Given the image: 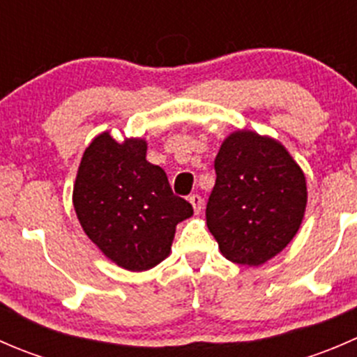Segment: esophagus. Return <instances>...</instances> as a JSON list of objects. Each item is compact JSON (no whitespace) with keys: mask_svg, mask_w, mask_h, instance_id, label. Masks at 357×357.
Here are the masks:
<instances>
[{"mask_svg":"<svg viewBox=\"0 0 357 357\" xmlns=\"http://www.w3.org/2000/svg\"><path fill=\"white\" fill-rule=\"evenodd\" d=\"M190 204L193 205V211H195V214H200L202 208H204V200H202L200 195H197V193H193V195H190Z\"/></svg>","mask_w":357,"mask_h":357,"instance_id":"obj_1","label":"esophagus"}]
</instances>
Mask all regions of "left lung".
<instances>
[{"instance_id":"1","label":"left lung","mask_w":357,"mask_h":357,"mask_svg":"<svg viewBox=\"0 0 357 357\" xmlns=\"http://www.w3.org/2000/svg\"><path fill=\"white\" fill-rule=\"evenodd\" d=\"M215 185L205 218L228 261L261 266L301 228L307 205L305 176L285 146L254 131H235L214 160Z\"/></svg>"}]
</instances>
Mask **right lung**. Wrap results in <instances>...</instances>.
Wrapping results in <instances>:
<instances>
[{
	"instance_id": "1",
	"label": "right lung",
	"mask_w": 357,
	"mask_h": 357,
	"mask_svg": "<svg viewBox=\"0 0 357 357\" xmlns=\"http://www.w3.org/2000/svg\"><path fill=\"white\" fill-rule=\"evenodd\" d=\"M88 238L128 271H146L171 252L176 225L193 207L174 195L164 169L146 160V142L109 131L84 150L72 193Z\"/></svg>"
}]
</instances>
